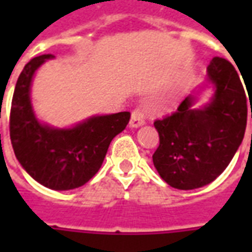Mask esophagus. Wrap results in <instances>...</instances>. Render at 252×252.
Returning a JSON list of instances; mask_svg holds the SVG:
<instances>
[{"mask_svg": "<svg viewBox=\"0 0 252 252\" xmlns=\"http://www.w3.org/2000/svg\"><path fill=\"white\" fill-rule=\"evenodd\" d=\"M144 120H146V112L142 108H137V109L132 112L129 126L131 128H139V126H142L144 124Z\"/></svg>", "mask_w": 252, "mask_h": 252, "instance_id": "1", "label": "esophagus"}]
</instances>
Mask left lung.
Masks as SVG:
<instances>
[{
    "instance_id": "8db88e82",
    "label": "left lung",
    "mask_w": 252,
    "mask_h": 252,
    "mask_svg": "<svg viewBox=\"0 0 252 252\" xmlns=\"http://www.w3.org/2000/svg\"><path fill=\"white\" fill-rule=\"evenodd\" d=\"M209 87L211 98L197 105ZM246 124L247 101L238 72L228 61L213 58L205 82L181 102L174 115L154 123L159 133L154 166L171 188H202L227 169L243 142Z\"/></svg>"
}]
</instances>
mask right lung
Masks as SVG:
<instances>
[{"label":"right lung","mask_w":252,"mask_h":252,"mask_svg":"<svg viewBox=\"0 0 252 252\" xmlns=\"http://www.w3.org/2000/svg\"><path fill=\"white\" fill-rule=\"evenodd\" d=\"M54 58L51 54L33 58L20 74L10 109V140L21 167L36 182L52 190H71L95 175L131 113L90 116L64 128L41 121L32 105L31 88L36 71Z\"/></svg>","instance_id":"right-lung-1"}]
</instances>
